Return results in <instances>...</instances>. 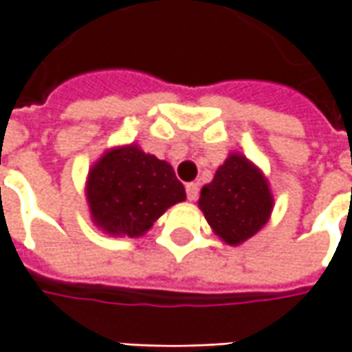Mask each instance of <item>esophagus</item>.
<instances>
[{"label":"esophagus","mask_w":352,"mask_h":352,"mask_svg":"<svg viewBox=\"0 0 352 352\" xmlns=\"http://www.w3.org/2000/svg\"><path fill=\"white\" fill-rule=\"evenodd\" d=\"M197 196H199V188H197V184H188V186H186V197H188L190 201H196Z\"/></svg>","instance_id":"1"}]
</instances>
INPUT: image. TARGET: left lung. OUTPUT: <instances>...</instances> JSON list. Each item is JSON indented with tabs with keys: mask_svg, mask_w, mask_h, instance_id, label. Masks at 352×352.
<instances>
[{
	"mask_svg": "<svg viewBox=\"0 0 352 352\" xmlns=\"http://www.w3.org/2000/svg\"><path fill=\"white\" fill-rule=\"evenodd\" d=\"M199 210L208 223L229 245H239L258 233L270 217L272 196L258 168L245 156L231 155L201 188Z\"/></svg>",
	"mask_w": 352,
	"mask_h": 352,
	"instance_id": "left-lung-1",
	"label": "left lung"
}]
</instances>
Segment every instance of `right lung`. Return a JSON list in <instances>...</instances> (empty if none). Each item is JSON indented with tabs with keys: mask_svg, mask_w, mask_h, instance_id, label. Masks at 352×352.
Instances as JSON below:
<instances>
[{
	"mask_svg": "<svg viewBox=\"0 0 352 352\" xmlns=\"http://www.w3.org/2000/svg\"><path fill=\"white\" fill-rule=\"evenodd\" d=\"M184 199L186 190L168 162L135 144L103 155L88 176L91 217L111 235H142Z\"/></svg>",
	"mask_w": 352,
	"mask_h": 352,
	"instance_id": "obj_1",
	"label": "right lung"
}]
</instances>
